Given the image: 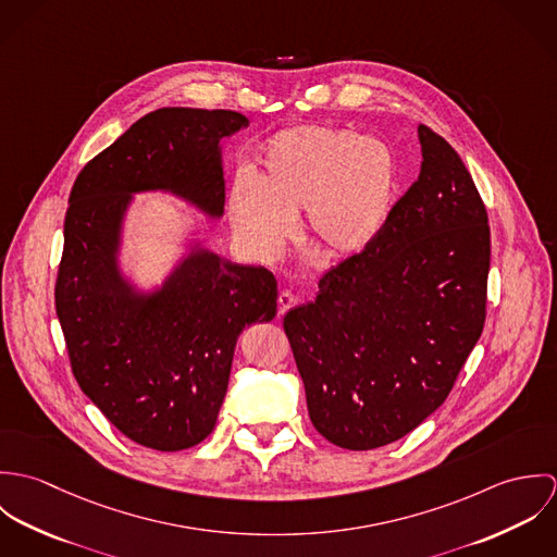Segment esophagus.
Returning a JSON list of instances; mask_svg holds the SVG:
<instances>
[{
  "label": "esophagus",
  "mask_w": 557,
  "mask_h": 557,
  "mask_svg": "<svg viewBox=\"0 0 557 557\" xmlns=\"http://www.w3.org/2000/svg\"><path fill=\"white\" fill-rule=\"evenodd\" d=\"M294 302H296V296L292 294V292H281L278 294V315H285L292 307H294Z\"/></svg>",
  "instance_id": "1"
}]
</instances>
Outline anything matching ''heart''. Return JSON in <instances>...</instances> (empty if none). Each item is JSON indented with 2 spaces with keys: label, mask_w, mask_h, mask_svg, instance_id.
<instances>
[{
  "label": "heart",
  "mask_w": 557,
  "mask_h": 557,
  "mask_svg": "<svg viewBox=\"0 0 557 557\" xmlns=\"http://www.w3.org/2000/svg\"><path fill=\"white\" fill-rule=\"evenodd\" d=\"M397 182V157L386 141L298 126L268 144L252 182L234 184L227 212L239 242L257 257H276L305 212L307 244L327 259H345L382 236Z\"/></svg>",
  "instance_id": "b5f03b06"
}]
</instances>
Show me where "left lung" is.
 <instances>
[{"label":"left lung","mask_w":557,"mask_h":557,"mask_svg":"<svg viewBox=\"0 0 557 557\" xmlns=\"http://www.w3.org/2000/svg\"><path fill=\"white\" fill-rule=\"evenodd\" d=\"M422 169L382 236L319 281L285 332L319 433L347 450L426 420L472 354L486 307L491 232L463 160L418 126Z\"/></svg>","instance_id":"8db88e82"}]
</instances>
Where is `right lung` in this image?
Returning a JSON list of instances; mask_svg holds the SVG:
<instances>
[{
    "label": "right lung",
    "instance_id": "obj_1",
    "mask_svg": "<svg viewBox=\"0 0 557 557\" xmlns=\"http://www.w3.org/2000/svg\"><path fill=\"white\" fill-rule=\"evenodd\" d=\"M248 120L164 107L89 160L73 186L55 309L81 391L133 442L175 453L203 442L227 395L242 330L276 315V278L193 239L162 283L122 268L135 195L166 193L210 221L225 214L223 139Z\"/></svg>",
    "mask_w": 557,
    "mask_h": 557
}]
</instances>
